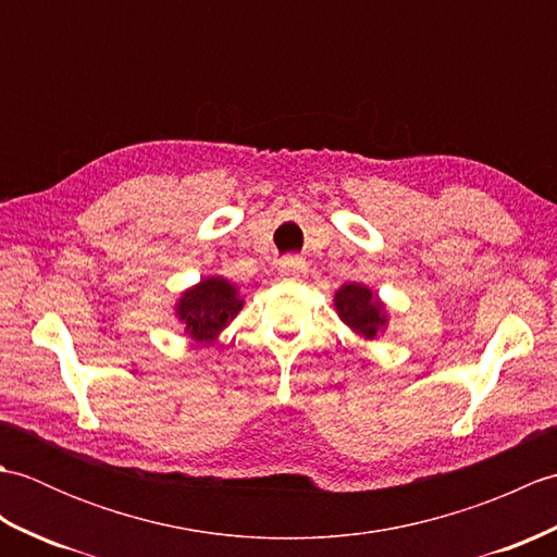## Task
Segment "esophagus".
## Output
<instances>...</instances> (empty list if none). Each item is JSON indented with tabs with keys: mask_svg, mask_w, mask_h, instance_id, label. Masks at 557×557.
<instances>
[{
	"mask_svg": "<svg viewBox=\"0 0 557 557\" xmlns=\"http://www.w3.org/2000/svg\"><path fill=\"white\" fill-rule=\"evenodd\" d=\"M277 272H280L282 280L301 282L306 275H309V263H306V260L299 258V256H289L277 265Z\"/></svg>",
	"mask_w": 557,
	"mask_h": 557,
	"instance_id": "obj_1",
	"label": "esophagus"
}]
</instances>
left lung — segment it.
<instances>
[{
	"mask_svg": "<svg viewBox=\"0 0 557 557\" xmlns=\"http://www.w3.org/2000/svg\"><path fill=\"white\" fill-rule=\"evenodd\" d=\"M333 306L339 321L363 342H373L387 330L389 313L385 301L361 282H345L335 292Z\"/></svg>",
	"mask_w": 557,
	"mask_h": 557,
	"instance_id": "1",
	"label": "left lung"
}]
</instances>
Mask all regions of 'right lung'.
I'll list each match as a JSON object with an SVG mask.
<instances>
[{"label": "right lung", "mask_w": 557, "mask_h": 557, "mask_svg": "<svg viewBox=\"0 0 557 557\" xmlns=\"http://www.w3.org/2000/svg\"><path fill=\"white\" fill-rule=\"evenodd\" d=\"M244 309L239 287L222 275L200 277L194 287L180 294L174 304V318L184 325V335L196 345L215 342L224 327H230Z\"/></svg>", "instance_id": "add662e5"}]
</instances>
